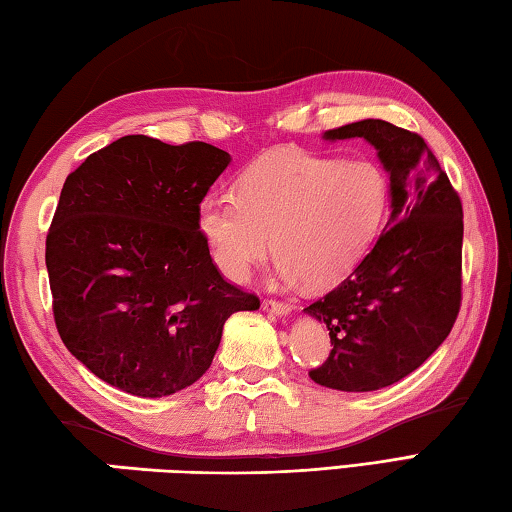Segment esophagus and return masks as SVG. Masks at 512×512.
Listing matches in <instances>:
<instances>
[{
	"label": "esophagus",
	"mask_w": 512,
	"mask_h": 512,
	"mask_svg": "<svg viewBox=\"0 0 512 512\" xmlns=\"http://www.w3.org/2000/svg\"><path fill=\"white\" fill-rule=\"evenodd\" d=\"M262 306L266 311H271L275 315H288L291 313V304L284 302V300H264Z\"/></svg>",
	"instance_id": "34e87169"
}]
</instances>
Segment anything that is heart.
<instances>
[{
	"instance_id": "heart-1",
	"label": "heart",
	"mask_w": 512,
	"mask_h": 512,
	"mask_svg": "<svg viewBox=\"0 0 512 512\" xmlns=\"http://www.w3.org/2000/svg\"><path fill=\"white\" fill-rule=\"evenodd\" d=\"M389 203V172L374 159L277 150L239 174L235 194H206L197 226L230 280L244 282L273 237L282 280L322 288L367 255Z\"/></svg>"
}]
</instances>
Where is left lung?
I'll return each instance as SVG.
<instances>
[{
    "mask_svg": "<svg viewBox=\"0 0 512 512\" xmlns=\"http://www.w3.org/2000/svg\"><path fill=\"white\" fill-rule=\"evenodd\" d=\"M365 138L392 181V215L347 280L306 306L327 324L331 353L309 371L318 385L374 392L412 374L448 338L461 309L459 192L416 132L358 120L324 132Z\"/></svg>",
    "mask_w": 512,
    "mask_h": 512,
    "instance_id": "8db88e82",
    "label": "left lung"
}]
</instances>
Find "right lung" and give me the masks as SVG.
Wrapping results in <instances>:
<instances>
[{
	"label": "right lung",
	"mask_w": 512,
	"mask_h": 512,
	"mask_svg": "<svg viewBox=\"0 0 512 512\" xmlns=\"http://www.w3.org/2000/svg\"><path fill=\"white\" fill-rule=\"evenodd\" d=\"M230 154L123 136L89 154L60 192L46 235L55 327L100 380L143 398L206 374L235 311L259 297L212 262L197 208Z\"/></svg>",
	"instance_id": "add662e5"
}]
</instances>
